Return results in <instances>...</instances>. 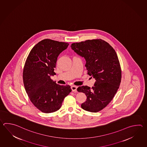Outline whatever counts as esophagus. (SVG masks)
<instances>
[{
  "mask_svg": "<svg viewBox=\"0 0 147 147\" xmlns=\"http://www.w3.org/2000/svg\"><path fill=\"white\" fill-rule=\"evenodd\" d=\"M77 86H71V90H72V92H75L76 93L77 92Z\"/></svg>",
  "mask_w": 147,
  "mask_h": 147,
  "instance_id": "esophagus-1",
  "label": "esophagus"
}]
</instances>
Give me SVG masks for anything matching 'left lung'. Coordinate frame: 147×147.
Wrapping results in <instances>:
<instances>
[{"label":"left lung","mask_w":147,"mask_h":147,"mask_svg":"<svg viewBox=\"0 0 147 147\" xmlns=\"http://www.w3.org/2000/svg\"><path fill=\"white\" fill-rule=\"evenodd\" d=\"M71 47L85 59L87 74L96 80L92 88L87 86L78 88V92L85 93L87 96L81 107L97 113L111 102L120 85L121 71L116 52L108 43L101 39L73 43Z\"/></svg>","instance_id":"obj_1"}]
</instances>
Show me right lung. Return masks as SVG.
<instances>
[{
	"mask_svg": "<svg viewBox=\"0 0 147 147\" xmlns=\"http://www.w3.org/2000/svg\"><path fill=\"white\" fill-rule=\"evenodd\" d=\"M68 43L44 39L34 45L24 64L23 81L31 102L45 113L59 110L64 98L72 91L69 85L52 81L57 57L66 49Z\"/></svg>",
	"mask_w": 147,
	"mask_h": 147,
	"instance_id": "obj_1",
	"label": "right lung"
}]
</instances>
